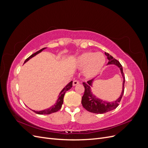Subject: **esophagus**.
<instances>
[{"label": "esophagus", "instance_id": "34e87169", "mask_svg": "<svg viewBox=\"0 0 148 148\" xmlns=\"http://www.w3.org/2000/svg\"><path fill=\"white\" fill-rule=\"evenodd\" d=\"M78 84H79V82L78 81V80H74L73 82V86H77V85H78Z\"/></svg>", "mask_w": 148, "mask_h": 148}]
</instances>
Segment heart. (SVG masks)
Returning a JSON list of instances; mask_svg holds the SVG:
<instances>
[{"label": "heart", "instance_id": "obj_1", "mask_svg": "<svg viewBox=\"0 0 148 148\" xmlns=\"http://www.w3.org/2000/svg\"><path fill=\"white\" fill-rule=\"evenodd\" d=\"M106 61V57L101 52H86L76 58L74 65L78 69H83L84 77L89 79L95 77L100 73Z\"/></svg>", "mask_w": 148, "mask_h": 148}]
</instances>
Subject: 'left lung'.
<instances>
[{"mask_svg":"<svg viewBox=\"0 0 148 148\" xmlns=\"http://www.w3.org/2000/svg\"><path fill=\"white\" fill-rule=\"evenodd\" d=\"M105 54L107 56V59L109 60L107 65H115L117 66L120 70V73L123 77L122 91L120 97L117 99L113 102H108L101 99L93 95L91 88L92 87V83L95 79L89 80V81L87 82V83H83L84 87V92L82 97V104L85 109H86L90 112L95 114H104L117 108L124 93V84L125 79V75L123 72L122 66L117 60L115 59L112 56L109 54L108 53L105 52Z\"/></svg>","mask_w":148,"mask_h":148,"instance_id":"obj_1","label":"left lung"}]
</instances>
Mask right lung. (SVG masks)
I'll list each match as a JSON object with an SVG mask.
<instances>
[{
  "instance_id": "1",
  "label": "right lung",
  "mask_w": 148,
  "mask_h": 148,
  "mask_svg": "<svg viewBox=\"0 0 148 148\" xmlns=\"http://www.w3.org/2000/svg\"><path fill=\"white\" fill-rule=\"evenodd\" d=\"M45 49H46V47L42 48V49H41V50L38 51V52H35L34 53H33V54L30 56L28 58V59H26L25 60L24 64H25L26 62H28L29 59H31V58H33V57L38 55V53H39L40 52H41ZM72 83H73V82L71 81L69 83L67 84L66 86L63 88V89H62V90L60 91L59 96H58V98H57V99L56 101V102L54 104L52 105L51 107H49V108L46 109H44V110H32L33 112H34L35 113H36L38 114H40V115L51 114L52 113L56 112H57L58 110H60L61 109L62 106V104H63V102H64V97L65 94V92L67 91H69V89H70L71 88V87H72Z\"/></svg>"
}]
</instances>
